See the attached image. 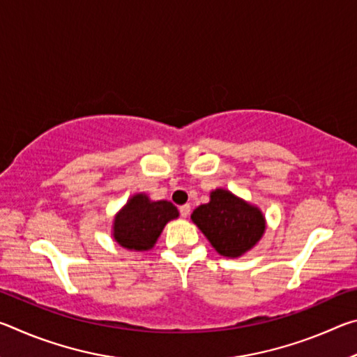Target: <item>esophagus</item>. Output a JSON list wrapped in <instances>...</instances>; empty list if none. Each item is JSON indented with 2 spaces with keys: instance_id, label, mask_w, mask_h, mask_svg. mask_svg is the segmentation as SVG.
<instances>
[{
  "instance_id": "34e87169",
  "label": "esophagus",
  "mask_w": 357,
  "mask_h": 357,
  "mask_svg": "<svg viewBox=\"0 0 357 357\" xmlns=\"http://www.w3.org/2000/svg\"><path fill=\"white\" fill-rule=\"evenodd\" d=\"M179 214L183 217H189L190 214V204H183V206L179 208Z\"/></svg>"
}]
</instances>
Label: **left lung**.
<instances>
[{"label":"left lung","mask_w":357,"mask_h":357,"mask_svg":"<svg viewBox=\"0 0 357 357\" xmlns=\"http://www.w3.org/2000/svg\"><path fill=\"white\" fill-rule=\"evenodd\" d=\"M192 220L220 255L233 258L250 250L266 228L258 208L223 189L211 193V202L193 211Z\"/></svg>","instance_id":"8db88e82"}]
</instances>
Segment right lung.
Masks as SVG:
<instances>
[{
    "label": "right lung",
    "instance_id": "1",
    "mask_svg": "<svg viewBox=\"0 0 357 357\" xmlns=\"http://www.w3.org/2000/svg\"><path fill=\"white\" fill-rule=\"evenodd\" d=\"M179 215L173 203L151 202L138 193L119 211L114 219L113 236L119 245L130 250H148L155 244L167 222Z\"/></svg>",
    "mask_w": 357,
    "mask_h": 357
}]
</instances>
